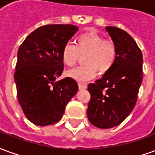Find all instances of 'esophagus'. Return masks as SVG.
Instances as JSON below:
<instances>
[{"instance_id": "esophagus-1", "label": "esophagus", "mask_w": 155, "mask_h": 155, "mask_svg": "<svg viewBox=\"0 0 155 155\" xmlns=\"http://www.w3.org/2000/svg\"><path fill=\"white\" fill-rule=\"evenodd\" d=\"M86 88H87L86 84H84V83H79V89H80V90H85Z\"/></svg>"}]
</instances>
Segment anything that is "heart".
Listing matches in <instances>:
<instances>
[{
  "instance_id": "1",
  "label": "heart",
  "mask_w": 155,
  "mask_h": 155,
  "mask_svg": "<svg viewBox=\"0 0 155 155\" xmlns=\"http://www.w3.org/2000/svg\"><path fill=\"white\" fill-rule=\"evenodd\" d=\"M75 45H64L61 53L62 61L67 66H73L80 54H84V65L68 71V75L80 82L89 81L100 74H104L113 66L116 59V46L112 41L104 40L93 31L84 32L75 39Z\"/></svg>"
}]
</instances>
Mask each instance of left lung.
Masks as SVG:
<instances>
[{"mask_svg":"<svg viewBox=\"0 0 155 155\" xmlns=\"http://www.w3.org/2000/svg\"><path fill=\"white\" fill-rule=\"evenodd\" d=\"M105 30L116 46V59L100 80L88 84V119L101 129L117 126L129 116L143 80V55L134 40L114 26H106Z\"/></svg>","mask_w":155,"mask_h":155,"instance_id":"left-lung-1","label":"left lung"}]
</instances>
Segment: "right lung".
<instances>
[{
  "label": "right lung",
  "instance_id": "obj_1",
  "mask_svg": "<svg viewBox=\"0 0 155 155\" xmlns=\"http://www.w3.org/2000/svg\"><path fill=\"white\" fill-rule=\"evenodd\" d=\"M73 25H46L37 28L19 47L14 74L17 99L31 123L45 126L61 120L78 84L66 77L56 81L64 70L61 53L77 32Z\"/></svg>",
  "mask_w": 155,
  "mask_h": 155
}]
</instances>
